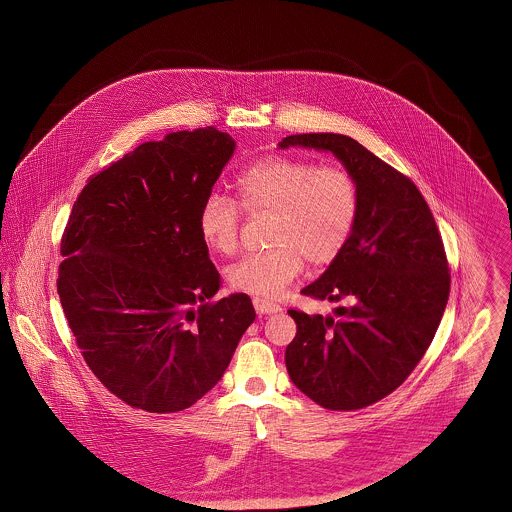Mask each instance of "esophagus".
<instances>
[{
  "label": "esophagus",
  "instance_id": "34e87169",
  "mask_svg": "<svg viewBox=\"0 0 512 512\" xmlns=\"http://www.w3.org/2000/svg\"><path fill=\"white\" fill-rule=\"evenodd\" d=\"M253 307L259 315H274V313H280L282 307L270 299L265 297H253Z\"/></svg>",
  "mask_w": 512,
  "mask_h": 512
}]
</instances>
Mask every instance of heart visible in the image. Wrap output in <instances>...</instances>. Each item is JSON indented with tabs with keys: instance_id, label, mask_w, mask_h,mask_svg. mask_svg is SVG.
Segmentation results:
<instances>
[{
	"instance_id": "b5f03b06",
	"label": "heart",
	"mask_w": 512,
	"mask_h": 512,
	"mask_svg": "<svg viewBox=\"0 0 512 512\" xmlns=\"http://www.w3.org/2000/svg\"><path fill=\"white\" fill-rule=\"evenodd\" d=\"M236 201L211 194L199 213L203 242L220 255H234L240 245L242 211L249 217L270 215L268 245L228 270L238 292L272 297L301 272L334 263L349 242L357 215L359 190L341 165L315 167L309 161L270 155L249 165L234 184Z\"/></svg>"
}]
</instances>
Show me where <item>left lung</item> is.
<instances>
[{
    "instance_id": "1",
    "label": "left lung",
    "mask_w": 512,
    "mask_h": 512,
    "mask_svg": "<svg viewBox=\"0 0 512 512\" xmlns=\"http://www.w3.org/2000/svg\"><path fill=\"white\" fill-rule=\"evenodd\" d=\"M290 146L332 151L357 182L359 215L340 257L301 290L349 305L334 317L290 309L297 334L286 368L320 407L365 409L409 378L436 336L451 288L445 247L413 180L357 140L293 134L280 142Z\"/></svg>"
}]
</instances>
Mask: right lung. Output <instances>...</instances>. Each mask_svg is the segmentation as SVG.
Masks as SVG:
<instances>
[{"label": "right lung", "mask_w": 512, "mask_h": 512, "mask_svg": "<svg viewBox=\"0 0 512 512\" xmlns=\"http://www.w3.org/2000/svg\"><path fill=\"white\" fill-rule=\"evenodd\" d=\"M236 142L213 126L146 142L94 174L61 238L57 293L99 382L132 409L178 413L217 386L255 309L213 301L203 201Z\"/></svg>", "instance_id": "obj_1"}]
</instances>
